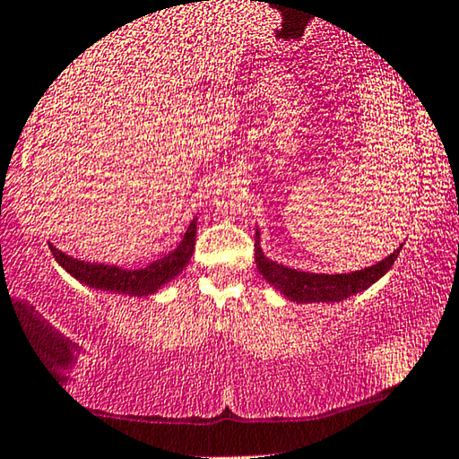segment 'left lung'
Here are the masks:
<instances>
[{
    "mask_svg": "<svg viewBox=\"0 0 459 459\" xmlns=\"http://www.w3.org/2000/svg\"><path fill=\"white\" fill-rule=\"evenodd\" d=\"M399 249L393 251L391 255H386L385 260L374 264V266L356 270V273L350 274L303 273V270L282 266V264L264 255L260 247V230L255 229V266L260 270L262 279H266L287 299L297 303H334L366 291L368 287H372L374 282L389 273L393 262L397 260Z\"/></svg>",
    "mask_w": 459,
    "mask_h": 459,
    "instance_id": "left-lung-1",
    "label": "left lung"
}]
</instances>
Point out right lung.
I'll use <instances>...</instances> for the list:
<instances>
[{"label": "right lung", "mask_w": 459, "mask_h": 459, "mask_svg": "<svg viewBox=\"0 0 459 459\" xmlns=\"http://www.w3.org/2000/svg\"><path fill=\"white\" fill-rule=\"evenodd\" d=\"M195 230H197V218L189 224L183 241L172 249L170 254L160 257V260L147 264L143 268L128 270L114 266V264H100V262H85L76 260V257L64 254L49 243V249L57 264L66 270L70 276L82 285L98 289V291L118 293V295H131V297H147L153 295L158 289H162L166 282L183 273L186 264H189L193 255V247H195Z\"/></svg>", "instance_id": "add662e5"}]
</instances>
